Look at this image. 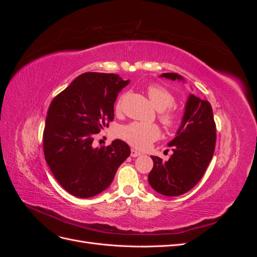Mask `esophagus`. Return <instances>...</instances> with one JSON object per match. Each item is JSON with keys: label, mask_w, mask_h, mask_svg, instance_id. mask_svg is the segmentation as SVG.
<instances>
[{"label": "esophagus", "mask_w": 257, "mask_h": 257, "mask_svg": "<svg viewBox=\"0 0 257 257\" xmlns=\"http://www.w3.org/2000/svg\"><path fill=\"white\" fill-rule=\"evenodd\" d=\"M139 155H142V153L139 152V151H137L135 149H132L131 150V157L132 158H137V157H139Z\"/></svg>", "instance_id": "esophagus-1"}]
</instances>
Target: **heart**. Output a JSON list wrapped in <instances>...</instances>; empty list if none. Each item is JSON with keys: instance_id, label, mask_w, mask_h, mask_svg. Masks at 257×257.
Here are the masks:
<instances>
[{"instance_id": "heart-1", "label": "heart", "mask_w": 257, "mask_h": 257, "mask_svg": "<svg viewBox=\"0 0 257 257\" xmlns=\"http://www.w3.org/2000/svg\"><path fill=\"white\" fill-rule=\"evenodd\" d=\"M147 93L155 109L160 111L159 119L163 125L166 128H174L179 122V115L170 108L175 104V96L173 93L159 84L149 85ZM124 97H125V94H123L116 102V112L121 111ZM118 134L119 137L131 146L138 148V149H146L151 143L155 142L160 137V130L155 124L132 122L121 126Z\"/></svg>"}]
</instances>
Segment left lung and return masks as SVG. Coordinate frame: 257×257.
I'll list each match as a JSON object with an SVG mask.
<instances>
[{"label":"left lung","instance_id":"8db88e82","mask_svg":"<svg viewBox=\"0 0 257 257\" xmlns=\"http://www.w3.org/2000/svg\"><path fill=\"white\" fill-rule=\"evenodd\" d=\"M160 77L185 82L176 73ZM215 123L207 99L190 94L176 137L168 143L173 154L168 161L151 155L153 168L148 176L151 188L165 196H179L197 184L212 159L215 147Z\"/></svg>","mask_w":257,"mask_h":257}]
</instances>
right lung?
<instances>
[{
	"label": "right lung",
	"mask_w": 257,
	"mask_h": 257,
	"mask_svg": "<svg viewBox=\"0 0 257 257\" xmlns=\"http://www.w3.org/2000/svg\"><path fill=\"white\" fill-rule=\"evenodd\" d=\"M119 75L84 73L52 99L44 131V154L57 181L69 194L89 198L102 193L131 154L126 143L94 148V135L113 120L118 93L127 85Z\"/></svg>",
	"instance_id": "add662e5"
}]
</instances>
